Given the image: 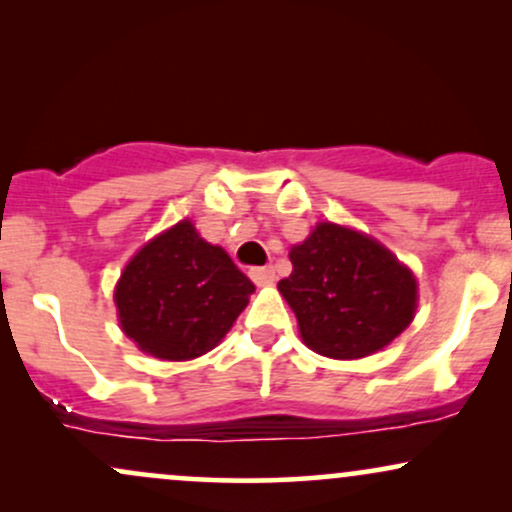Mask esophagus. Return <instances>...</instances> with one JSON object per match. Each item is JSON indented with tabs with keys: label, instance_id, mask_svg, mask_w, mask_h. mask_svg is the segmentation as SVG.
<instances>
[{
	"label": "esophagus",
	"instance_id": "34e87169",
	"mask_svg": "<svg viewBox=\"0 0 512 512\" xmlns=\"http://www.w3.org/2000/svg\"><path fill=\"white\" fill-rule=\"evenodd\" d=\"M250 279L255 281L257 286H267L274 281V269L272 267H252L250 269Z\"/></svg>",
	"mask_w": 512,
	"mask_h": 512
}]
</instances>
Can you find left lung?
<instances>
[{
  "label": "left lung",
  "mask_w": 512,
  "mask_h": 512,
  "mask_svg": "<svg viewBox=\"0 0 512 512\" xmlns=\"http://www.w3.org/2000/svg\"><path fill=\"white\" fill-rule=\"evenodd\" d=\"M289 257L293 272L279 281V291L317 354L342 361L370 356L414 320V274L378 240L317 223Z\"/></svg>",
  "instance_id": "1"
}]
</instances>
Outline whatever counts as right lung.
<instances>
[{"mask_svg": "<svg viewBox=\"0 0 512 512\" xmlns=\"http://www.w3.org/2000/svg\"><path fill=\"white\" fill-rule=\"evenodd\" d=\"M255 291L226 250L180 221L129 260L115 286L122 332L146 354L190 361L226 337Z\"/></svg>", "mask_w": 512, "mask_h": 512, "instance_id": "obj_1", "label": "right lung"}]
</instances>
